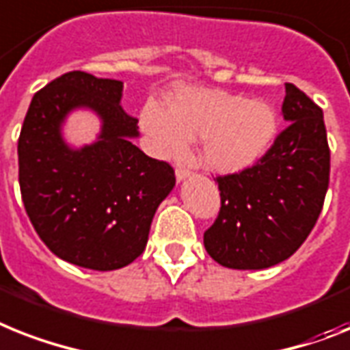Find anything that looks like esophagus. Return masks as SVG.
<instances>
[{"label": "esophagus", "instance_id": "34e87169", "mask_svg": "<svg viewBox=\"0 0 350 350\" xmlns=\"http://www.w3.org/2000/svg\"><path fill=\"white\" fill-rule=\"evenodd\" d=\"M189 175H191V172H189L187 168H177V172H175V177H177L178 182L184 180V178H187Z\"/></svg>", "mask_w": 350, "mask_h": 350}]
</instances>
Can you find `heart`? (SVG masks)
Here are the masks:
<instances>
[{
	"label": "heart",
	"instance_id": "obj_1",
	"mask_svg": "<svg viewBox=\"0 0 350 350\" xmlns=\"http://www.w3.org/2000/svg\"><path fill=\"white\" fill-rule=\"evenodd\" d=\"M141 125L166 157H184L191 139H204V163L230 173L267 154L279 120L273 107L261 100L218 89H186L173 98L168 111L148 103L141 112Z\"/></svg>",
	"mask_w": 350,
	"mask_h": 350
}]
</instances>
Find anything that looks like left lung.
<instances>
[{"label": "left lung", "mask_w": 350, "mask_h": 350, "mask_svg": "<svg viewBox=\"0 0 350 350\" xmlns=\"http://www.w3.org/2000/svg\"><path fill=\"white\" fill-rule=\"evenodd\" d=\"M282 118L288 126L258 163L216 177L221 206L204 245L221 267L261 270L284 261L324 207L331 152L322 109L286 83Z\"/></svg>", "instance_id": "1"}]
</instances>
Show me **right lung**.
Returning a JSON list of instances; mask_svg holds the SVG:
<instances>
[{
	"mask_svg": "<svg viewBox=\"0 0 350 350\" xmlns=\"http://www.w3.org/2000/svg\"><path fill=\"white\" fill-rule=\"evenodd\" d=\"M123 83L69 71L31 98L17 141L26 215L55 256L107 272L139 258L159 204L175 186L166 161L141 152L137 120L120 105ZM88 106L103 118L94 145L69 149L59 135L67 112Z\"/></svg>",
	"mask_w": 350,
	"mask_h": 350,
	"instance_id": "add662e5",
	"label": "right lung"
}]
</instances>
